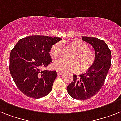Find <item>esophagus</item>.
Here are the masks:
<instances>
[{
    "instance_id": "esophagus-1",
    "label": "esophagus",
    "mask_w": 121,
    "mask_h": 121,
    "mask_svg": "<svg viewBox=\"0 0 121 121\" xmlns=\"http://www.w3.org/2000/svg\"><path fill=\"white\" fill-rule=\"evenodd\" d=\"M63 72H58V71L57 72V74H58V75H63Z\"/></svg>"
}]
</instances>
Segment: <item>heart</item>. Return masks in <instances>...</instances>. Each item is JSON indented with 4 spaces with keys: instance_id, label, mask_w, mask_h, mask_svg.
I'll list each match as a JSON object with an SVG mask.
<instances>
[{
    "instance_id": "b5f03b06",
    "label": "heart",
    "mask_w": 121,
    "mask_h": 121,
    "mask_svg": "<svg viewBox=\"0 0 121 121\" xmlns=\"http://www.w3.org/2000/svg\"><path fill=\"white\" fill-rule=\"evenodd\" d=\"M68 46L75 50L72 56L73 61H66L60 60L53 63V68L61 72H78L80 67L81 71L85 72L92 67L95 61L94 53L88 49V44L80 39H73L68 42ZM63 52L62 46L57 43L52 46L49 50L50 56L53 59L58 58Z\"/></svg>"
}]
</instances>
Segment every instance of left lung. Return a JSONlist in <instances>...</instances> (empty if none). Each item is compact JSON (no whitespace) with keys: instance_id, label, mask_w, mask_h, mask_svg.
Instances as JSON below:
<instances>
[{"instance_id":"left-lung-1","label":"left lung","mask_w":121,"mask_h":121,"mask_svg":"<svg viewBox=\"0 0 121 121\" xmlns=\"http://www.w3.org/2000/svg\"><path fill=\"white\" fill-rule=\"evenodd\" d=\"M83 41L92 46L95 51V61L86 73L77 77L67 86V92L77 100L89 99L103 86L111 65V52L104 41L92 37H82Z\"/></svg>"}]
</instances>
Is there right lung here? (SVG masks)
I'll return each mask as SVG.
<instances>
[{"instance_id": "obj_1", "label": "right lung", "mask_w": 121, "mask_h": 121, "mask_svg": "<svg viewBox=\"0 0 121 121\" xmlns=\"http://www.w3.org/2000/svg\"><path fill=\"white\" fill-rule=\"evenodd\" d=\"M60 38L31 36L20 39L10 55V75L21 92L34 99L47 95L51 91L56 71L42 70L52 62L49 50Z\"/></svg>"}]
</instances>
